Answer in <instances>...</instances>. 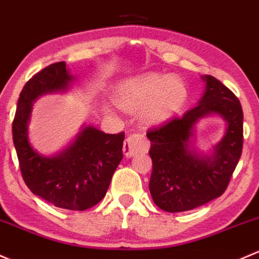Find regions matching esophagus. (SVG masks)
Instances as JSON below:
<instances>
[{"label":"esophagus","mask_w":259,"mask_h":259,"mask_svg":"<svg viewBox=\"0 0 259 259\" xmlns=\"http://www.w3.org/2000/svg\"><path fill=\"white\" fill-rule=\"evenodd\" d=\"M148 148V141L143 135H131L126 138L123 145V153L127 157H132L138 152L146 151Z\"/></svg>","instance_id":"1"}]
</instances>
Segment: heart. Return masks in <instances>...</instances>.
I'll return each mask as SVG.
<instances>
[{"label":"heart","mask_w":259,"mask_h":259,"mask_svg":"<svg viewBox=\"0 0 259 259\" xmlns=\"http://www.w3.org/2000/svg\"><path fill=\"white\" fill-rule=\"evenodd\" d=\"M116 101L124 108H143L151 122H161L181 111L187 101V89L177 77L147 73L128 79L116 90Z\"/></svg>","instance_id":"heart-1"}]
</instances>
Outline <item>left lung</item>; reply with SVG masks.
<instances>
[{"mask_svg": "<svg viewBox=\"0 0 259 259\" xmlns=\"http://www.w3.org/2000/svg\"><path fill=\"white\" fill-rule=\"evenodd\" d=\"M206 89L198 105L148 130L152 173L149 192L166 212H185L222 196L242 154L243 111L241 102L214 77H202ZM218 114L228 122L223 140L209 156L193 147L194 124L199 118Z\"/></svg>", "mask_w": 259, "mask_h": 259, "instance_id": "left-lung-1", "label": "left lung"}]
</instances>
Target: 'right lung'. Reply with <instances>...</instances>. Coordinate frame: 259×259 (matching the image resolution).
I'll return each instance as SVG.
<instances>
[{"label": "right lung", "instance_id": "1", "mask_svg": "<svg viewBox=\"0 0 259 259\" xmlns=\"http://www.w3.org/2000/svg\"><path fill=\"white\" fill-rule=\"evenodd\" d=\"M73 79L66 62L52 63L37 72L20 93L12 136L23 181L32 193L60 208L84 210L106 196L123 157L124 132L107 135L83 126L67 148L52 157L39 154L28 141L34 101L47 93L65 92Z\"/></svg>", "mask_w": 259, "mask_h": 259}]
</instances>
